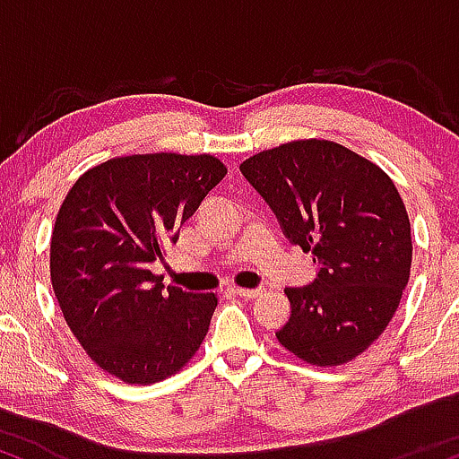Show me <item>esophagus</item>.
Masks as SVG:
<instances>
[{
	"label": "esophagus",
	"instance_id": "34e87169",
	"mask_svg": "<svg viewBox=\"0 0 459 459\" xmlns=\"http://www.w3.org/2000/svg\"><path fill=\"white\" fill-rule=\"evenodd\" d=\"M230 291L241 298H256L261 296V289H246V287H230Z\"/></svg>",
	"mask_w": 459,
	"mask_h": 459
}]
</instances>
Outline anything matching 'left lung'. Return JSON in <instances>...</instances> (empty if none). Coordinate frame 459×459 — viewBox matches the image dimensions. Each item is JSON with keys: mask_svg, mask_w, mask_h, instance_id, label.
Listing matches in <instances>:
<instances>
[{"mask_svg": "<svg viewBox=\"0 0 459 459\" xmlns=\"http://www.w3.org/2000/svg\"><path fill=\"white\" fill-rule=\"evenodd\" d=\"M241 175L319 273L287 287L291 317L276 339L315 367L360 356L386 330L410 281L412 237L391 177L330 140H296L252 155Z\"/></svg>", "mask_w": 459, "mask_h": 459, "instance_id": "left-lung-1", "label": "left lung"}]
</instances>
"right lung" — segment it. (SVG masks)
Segmentation results:
<instances>
[{
	"label": "right lung",
	"instance_id": "right-lung-1",
	"mask_svg": "<svg viewBox=\"0 0 459 459\" xmlns=\"http://www.w3.org/2000/svg\"><path fill=\"white\" fill-rule=\"evenodd\" d=\"M224 175L213 155H127L83 172L66 194L51 233V284L79 345L109 376L166 380L207 336L215 293L163 289L151 265Z\"/></svg>",
	"mask_w": 459,
	"mask_h": 459
}]
</instances>
